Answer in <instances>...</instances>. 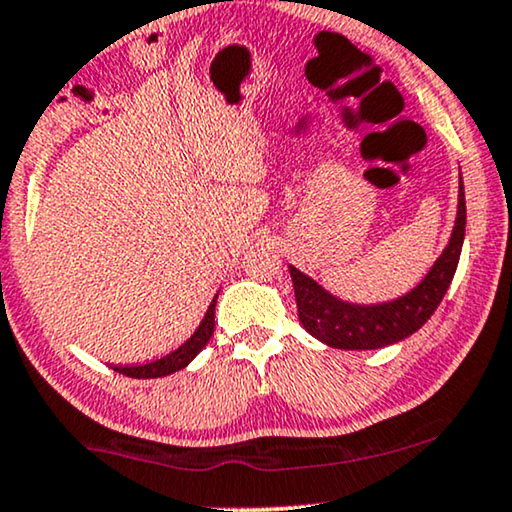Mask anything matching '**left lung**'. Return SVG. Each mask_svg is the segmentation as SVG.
<instances>
[{"label": "left lung", "instance_id": "1", "mask_svg": "<svg viewBox=\"0 0 512 512\" xmlns=\"http://www.w3.org/2000/svg\"><path fill=\"white\" fill-rule=\"evenodd\" d=\"M463 234H466V196L463 182L459 185V210L447 248L435 260L424 281L407 295L384 304H349L320 288V285L302 271L290 267V278L295 285L297 313L304 330L318 342L332 349L367 351L395 344L414 335L433 311L452 283L456 264L461 257Z\"/></svg>", "mask_w": 512, "mask_h": 512}]
</instances>
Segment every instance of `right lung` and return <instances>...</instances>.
<instances>
[{
    "label": "right lung",
    "instance_id": "right-lung-1",
    "mask_svg": "<svg viewBox=\"0 0 512 512\" xmlns=\"http://www.w3.org/2000/svg\"><path fill=\"white\" fill-rule=\"evenodd\" d=\"M215 302H217V295L213 302H210L206 316H203V320H201V325L196 327L194 335L189 337L187 342L180 346V349H175L173 353H168V356H163L159 360H152V363L117 365L114 370H117L119 374H126V377H133V379H156V377H166V374H173L177 370H182V367H187L196 356H199L203 346L210 342V337H213Z\"/></svg>",
    "mask_w": 512,
    "mask_h": 512
}]
</instances>
